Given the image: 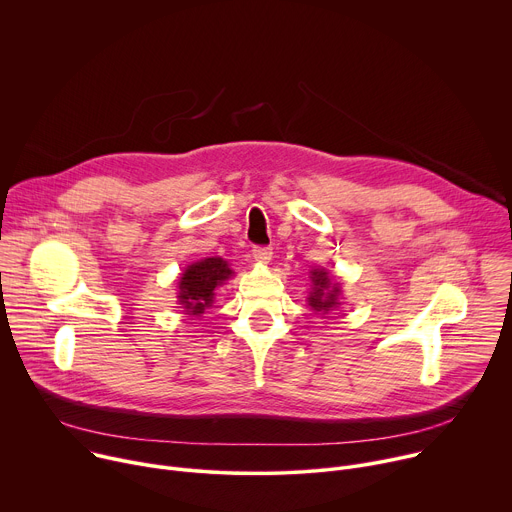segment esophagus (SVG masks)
Wrapping results in <instances>:
<instances>
[{
    "label": "esophagus",
    "mask_w": 512,
    "mask_h": 512,
    "mask_svg": "<svg viewBox=\"0 0 512 512\" xmlns=\"http://www.w3.org/2000/svg\"><path fill=\"white\" fill-rule=\"evenodd\" d=\"M271 255H273L271 247H253V257H255V261H259V263H269V261H271Z\"/></svg>",
    "instance_id": "obj_1"
}]
</instances>
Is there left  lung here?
I'll return each mask as SVG.
<instances>
[{"mask_svg": "<svg viewBox=\"0 0 512 512\" xmlns=\"http://www.w3.org/2000/svg\"><path fill=\"white\" fill-rule=\"evenodd\" d=\"M312 291L308 296V306H312L314 312L328 314L336 306H340L338 296H340V287L338 283H332L328 277L326 269H312Z\"/></svg>", "mask_w": 512, "mask_h": 512, "instance_id": "1", "label": "left lung"}]
</instances>
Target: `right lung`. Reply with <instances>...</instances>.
I'll return each instance as SVG.
<instances>
[{"label": "right lung", "mask_w": 512, "mask_h": 512, "mask_svg": "<svg viewBox=\"0 0 512 512\" xmlns=\"http://www.w3.org/2000/svg\"><path fill=\"white\" fill-rule=\"evenodd\" d=\"M235 271L221 257H206L188 265L178 281V302L188 316H200L214 302V291Z\"/></svg>", "instance_id": "add662e5"}]
</instances>
